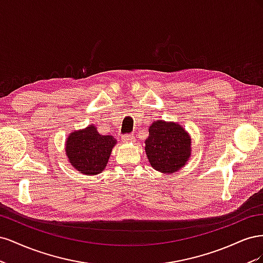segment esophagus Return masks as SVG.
Listing matches in <instances>:
<instances>
[{"label": "esophagus", "instance_id": "1", "mask_svg": "<svg viewBox=\"0 0 263 263\" xmlns=\"http://www.w3.org/2000/svg\"><path fill=\"white\" fill-rule=\"evenodd\" d=\"M122 141L123 142H133V141H135V138H134V136H132V135H124V136H122Z\"/></svg>", "mask_w": 263, "mask_h": 263}]
</instances>
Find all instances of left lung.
I'll list each match as a JSON object with an SVG mask.
<instances>
[{
	"mask_svg": "<svg viewBox=\"0 0 263 263\" xmlns=\"http://www.w3.org/2000/svg\"><path fill=\"white\" fill-rule=\"evenodd\" d=\"M190 134L174 122L157 119L149 126L145 150L150 165L161 173L172 174L181 170L191 158Z\"/></svg>",
	"mask_w": 263,
	"mask_h": 263,
	"instance_id": "1",
	"label": "left lung"
}]
</instances>
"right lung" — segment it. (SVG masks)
<instances>
[{
	"mask_svg": "<svg viewBox=\"0 0 263 263\" xmlns=\"http://www.w3.org/2000/svg\"><path fill=\"white\" fill-rule=\"evenodd\" d=\"M117 140L110 135H101L97 126L89 125L73 130L66 140L65 150L69 163L85 176H97L106 168Z\"/></svg>",
	"mask_w": 263,
	"mask_h": 263,
	"instance_id": "add662e5",
	"label": "right lung"
}]
</instances>
